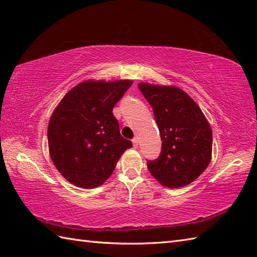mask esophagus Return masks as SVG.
<instances>
[{"instance_id":"1","label":"esophagus","mask_w":257,"mask_h":257,"mask_svg":"<svg viewBox=\"0 0 257 257\" xmlns=\"http://www.w3.org/2000/svg\"><path fill=\"white\" fill-rule=\"evenodd\" d=\"M133 144H134V147H135V148H137V147H138V144H139V139H138L137 137H135V138L133 139Z\"/></svg>"}]
</instances>
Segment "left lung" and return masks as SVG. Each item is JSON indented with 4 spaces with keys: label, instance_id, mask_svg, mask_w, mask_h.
<instances>
[{
    "label": "left lung",
    "instance_id": "left-lung-1",
    "mask_svg": "<svg viewBox=\"0 0 257 257\" xmlns=\"http://www.w3.org/2000/svg\"><path fill=\"white\" fill-rule=\"evenodd\" d=\"M154 110L161 137V152L147 160L150 173L168 188L193 182L209 166L212 130L200 107L177 87L139 84Z\"/></svg>",
    "mask_w": 257,
    "mask_h": 257
}]
</instances>
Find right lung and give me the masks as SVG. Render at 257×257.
I'll list each match as a JSON object with an SVG mask.
<instances>
[{
    "instance_id": "obj_1",
    "label": "right lung",
    "mask_w": 257,
    "mask_h": 257,
    "mask_svg": "<svg viewBox=\"0 0 257 257\" xmlns=\"http://www.w3.org/2000/svg\"><path fill=\"white\" fill-rule=\"evenodd\" d=\"M132 80L85 81L68 91L54 110L47 138L62 176L77 187L97 188L111 176L133 143L119 132L112 108Z\"/></svg>"
}]
</instances>
